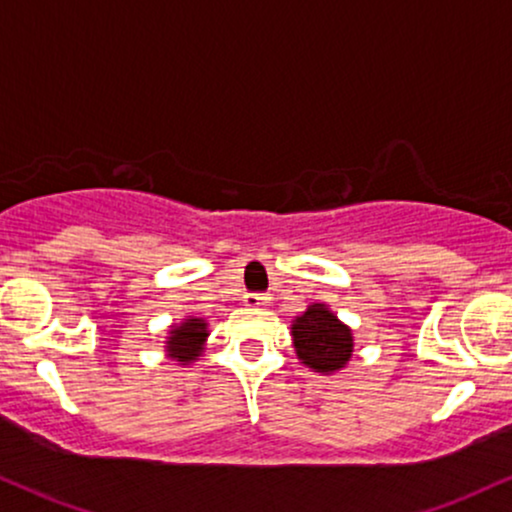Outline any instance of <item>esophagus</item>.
<instances>
[{"mask_svg": "<svg viewBox=\"0 0 512 512\" xmlns=\"http://www.w3.org/2000/svg\"><path fill=\"white\" fill-rule=\"evenodd\" d=\"M269 300H272V298H269V295H264V293H248L243 298V303L248 307H264L269 303Z\"/></svg>", "mask_w": 512, "mask_h": 512, "instance_id": "1", "label": "esophagus"}]
</instances>
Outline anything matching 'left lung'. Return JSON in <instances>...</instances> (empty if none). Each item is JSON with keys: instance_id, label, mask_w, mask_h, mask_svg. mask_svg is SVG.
<instances>
[{"instance_id": "1", "label": "left lung", "mask_w": 512, "mask_h": 512, "mask_svg": "<svg viewBox=\"0 0 512 512\" xmlns=\"http://www.w3.org/2000/svg\"><path fill=\"white\" fill-rule=\"evenodd\" d=\"M291 338L298 360L317 374H336L353 357V329L324 303L307 305L291 324Z\"/></svg>"}]
</instances>
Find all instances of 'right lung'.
Returning a JSON list of instances; mask_svg holds the SVG:
<instances>
[{"label": "right lung", "instance_id": "obj_1", "mask_svg": "<svg viewBox=\"0 0 512 512\" xmlns=\"http://www.w3.org/2000/svg\"><path fill=\"white\" fill-rule=\"evenodd\" d=\"M202 317H186L181 324H171L169 334H166L164 350L169 360L178 362L181 367L190 365V362L200 360L202 350H205L209 329Z\"/></svg>", "mask_w": 512, "mask_h": 512}]
</instances>
